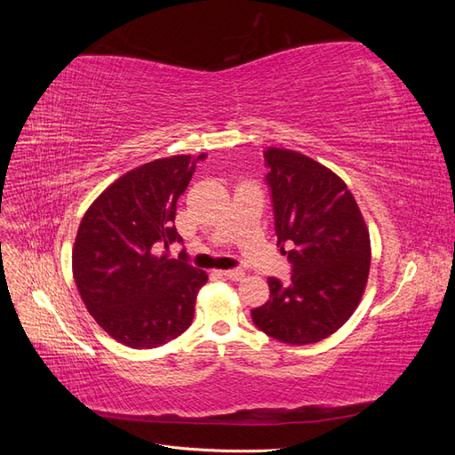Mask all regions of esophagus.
I'll use <instances>...</instances> for the list:
<instances>
[{
	"label": "esophagus",
	"mask_w": 455,
	"mask_h": 455,
	"mask_svg": "<svg viewBox=\"0 0 455 455\" xmlns=\"http://www.w3.org/2000/svg\"><path fill=\"white\" fill-rule=\"evenodd\" d=\"M220 275L229 281H241L244 277V271L243 269H226V271H220Z\"/></svg>",
	"instance_id": "34e87169"
}]
</instances>
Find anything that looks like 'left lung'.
<instances>
[{
    "instance_id": "obj_1",
    "label": "left lung",
    "mask_w": 455,
    "mask_h": 455,
    "mask_svg": "<svg viewBox=\"0 0 455 455\" xmlns=\"http://www.w3.org/2000/svg\"><path fill=\"white\" fill-rule=\"evenodd\" d=\"M275 235L292 277H269V299L254 324L291 346L334 334L359 307L370 273V233L341 178L299 151L267 148ZM291 246L283 251V244Z\"/></svg>"
}]
</instances>
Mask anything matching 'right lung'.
Listing matches in <instances>:
<instances>
[{
	"label": "right lung",
	"mask_w": 455,
	"mask_h": 455,
	"mask_svg": "<svg viewBox=\"0 0 455 455\" xmlns=\"http://www.w3.org/2000/svg\"><path fill=\"white\" fill-rule=\"evenodd\" d=\"M172 156L119 176L81 220L72 269L81 299L104 332L132 349H154L180 336L209 275L163 254L180 243L176 201L203 159Z\"/></svg>",
	"instance_id": "obj_1"
}]
</instances>
